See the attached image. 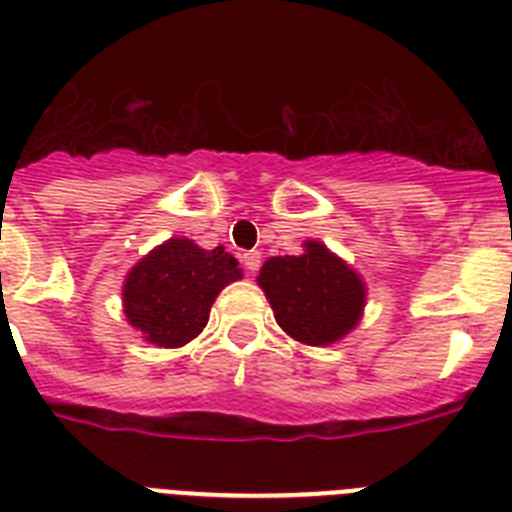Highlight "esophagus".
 Masks as SVG:
<instances>
[{"label":"esophagus","mask_w":512,"mask_h":512,"mask_svg":"<svg viewBox=\"0 0 512 512\" xmlns=\"http://www.w3.org/2000/svg\"><path fill=\"white\" fill-rule=\"evenodd\" d=\"M242 263L244 268H247V273H257V270H260V263H263V257H260V252H244Z\"/></svg>","instance_id":"obj_1"}]
</instances>
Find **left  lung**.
<instances>
[{"label": "left lung", "instance_id": "obj_1", "mask_svg": "<svg viewBox=\"0 0 512 512\" xmlns=\"http://www.w3.org/2000/svg\"><path fill=\"white\" fill-rule=\"evenodd\" d=\"M257 283L278 325L309 346L338 341L362 317L364 283L320 242L304 244V255L270 257Z\"/></svg>", "mask_w": 512, "mask_h": 512}]
</instances>
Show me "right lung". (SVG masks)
<instances>
[{
  "label": "right lung",
  "instance_id": "right-lung-1",
  "mask_svg": "<svg viewBox=\"0 0 512 512\" xmlns=\"http://www.w3.org/2000/svg\"><path fill=\"white\" fill-rule=\"evenodd\" d=\"M242 278L223 247L200 249L190 239H169L143 257L124 281V315L150 343L176 349L205 328L218 291Z\"/></svg>",
  "mask_w": 512,
  "mask_h": 512
}]
</instances>
